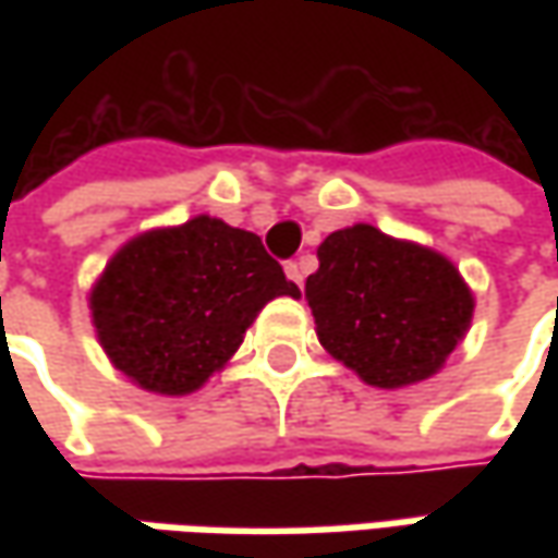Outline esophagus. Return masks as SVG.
<instances>
[{
	"label": "esophagus",
	"instance_id": "1",
	"mask_svg": "<svg viewBox=\"0 0 558 558\" xmlns=\"http://www.w3.org/2000/svg\"><path fill=\"white\" fill-rule=\"evenodd\" d=\"M304 272H307V269H304V264H301V260H289V264H286V276H289L298 289L304 286Z\"/></svg>",
	"mask_w": 558,
	"mask_h": 558
}]
</instances>
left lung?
I'll return each mask as SVG.
<instances>
[{
  "instance_id": "left-lung-1",
  "label": "left lung",
  "mask_w": 558,
  "mask_h": 558,
  "mask_svg": "<svg viewBox=\"0 0 558 558\" xmlns=\"http://www.w3.org/2000/svg\"><path fill=\"white\" fill-rule=\"evenodd\" d=\"M304 286L316 338L366 385L397 391L438 375L475 313L460 267L369 223L326 235Z\"/></svg>"
}]
</instances>
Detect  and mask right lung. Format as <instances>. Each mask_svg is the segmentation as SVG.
I'll return each instance as SVG.
<instances>
[{
  "mask_svg": "<svg viewBox=\"0 0 558 558\" xmlns=\"http://www.w3.org/2000/svg\"><path fill=\"white\" fill-rule=\"evenodd\" d=\"M282 294L301 298L254 232L198 214L123 242L89 289V313L114 369L142 391L183 397Z\"/></svg>",
  "mask_w": 558,
  "mask_h": 558,
  "instance_id": "right-lung-1",
  "label": "right lung"
}]
</instances>
